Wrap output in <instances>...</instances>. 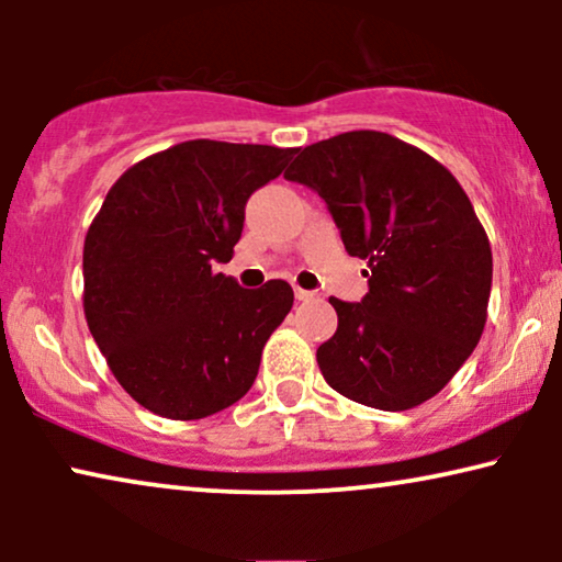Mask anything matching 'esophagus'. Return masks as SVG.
Segmentation results:
<instances>
[{"label": "esophagus", "mask_w": 562, "mask_h": 562, "mask_svg": "<svg viewBox=\"0 0 562 562\" xmlns=\"http://www.w3.org/2000/svg\"><path fill=\"white\" fill-rule=\"evenodd\" d=\"M294 296L299 299V302H310V299L314 296L312 291H306V289H299V286H294Z\"/></svg>", "instance_id": "1"}]
</instances>
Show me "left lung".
Masks as SVG:
<instances>
[{"label":"left lung","mask_w":562,"mask_h":562,"mask_svg":"<svg viewBox=\"0 0 562 562\" xmlns=\"http://www.w3.org/2000/svg\"><path fill=\"white\" fill-rule=\"evenodd\" d=\"M283 179L317 191L345 250L368 263L358 304L329 299L337 333L317 350L325 381L383 412L432 398L479 345L491 296V245L463 187L375 130L306 145Z\"/></svg>","instance_id":"1"}]
</instances>
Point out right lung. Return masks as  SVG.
Masks as SVG:
<instances>
[{
    "label": "right lung",
    "instance_id": "add662e5",
    "mask_svg": "<svg viewBox=\"0 0 562 562\" xmlns=\"http://www.w3.org/2000/svg\"><path fill=\"white\" fill-rule=\"evenodd\" d=\"M296 148L187 140L127 168L83 240V314L120 386L166 419L248 394L294 304L286 281L243 289L233 258L250 194Z\"/></svg>",
    "mask_w": 562,
    "mask_h": 562
}]
</instances>
